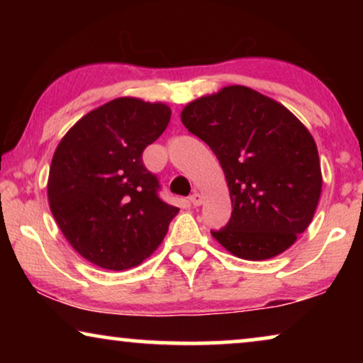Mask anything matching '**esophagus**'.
I'll use <instances>...</instances> for the list:
<instances>
[{
  "label": "esophagus",
  "instance_id": "1",
  "mask_svg": "<svg viewBox=\"0 0 363 363\" xmlns=\"http://www.w3.org/2000/svg\"><path fill=\"white\" fill-rule=\"evenodd\" d=\"M190 203L193 206H200L203 203V196L200 195V193H193V195L190 196Z\"/></svg>",
  "mask_w": 363,
  "mask_h": 363
}]
</instances>
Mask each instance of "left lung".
Wrapping results in <instances>:
<instances>
[{"label": "left lung", "mask_w": 363, "mask_h": 363, "mask_svg": "<svg viewBox=\"0 0 363 363\" xmlns=\"http://www.w3.org/2000/svg\"><path fill=\"white\" fill-rule=\"evenodd\" d=\"M225 172L231 218L211 231L241 259L262 261L294 245L322 190L319 153L309 130L282 104L245 86H228L182 111Z\"/></svg>", "instance_id": "8db88e82"}]
</instances>
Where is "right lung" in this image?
<instances>
[{"instance_id": "1", "label": "right lung", "mask_w": 363, "mask_h": 363, "mask_svg": "<svg viewBox=\"0 0 363 363\" xmlns=\"http://www.w3.org/2000/svg\"><path fill=\"white\" fill-rule=\"evenodd\" d=\"M170 116L162 102L118 97L84 116L59 142L49 168V208L69 245L92 264L108 271L138 266L177 216L142 160Z\"/></svg>"}]
</instances>
